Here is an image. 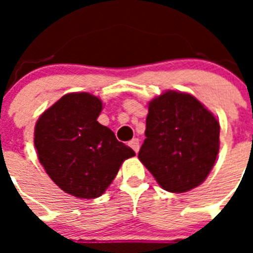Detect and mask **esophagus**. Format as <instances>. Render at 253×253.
Masks as SVG:
<instances>
[{
	"label": "esophagus",
	"mask_w": 253,
	"mask_h": 253,
	"mask_svg": "<svg viewBox=\"0 0 253 253\" xmlns=\"http://www.w3.org/2000/svg\"><path fill=\"white\" fill-rule=\"evenodd\" d=\"M128 146H130L131 148L135 151V152H138L139 151V139H136V138L132 139L131 142H128Z\"/></svg>",
	"instance_id": "esophagus-1"
}]
</instances>
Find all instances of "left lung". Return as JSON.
<instances>
[{"label": "left lung", "instance_id": "left-lung-1", "mask_svg": "<svg viewBox=\"0 0 253 253\" xmlns=\"http://www.w3.org/2000/svg\"><path fill=\"white\" fill-rule=\"evenodd\" d=\"M219 123L193 95L168 90L148 105L138 158L159 185L185 193L202 184L219 151Z\"/></svg>", "mask_w": 253, "mask_h": 253}]
</instances>
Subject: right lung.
Wrapping results in <instances>:
<instances>
[{
    "label": "right lung",
    "mask_w": 253,
    "mask_h": 253,
    "mask_svg": "<svg viewBox=\"0 0 253 253\" xmlns=\"http://www.w3.org/2000/svg\"><path fill=\"white\" fill-rule=\"evenodd\" d=\"M102 101L69 93L47 109L35 125L39 162L55 184L77 198H97L109 188L122 163L135 152L98 123Z\"/></svg>",
    "instance_id": "add662e5"
}]
</instances>
